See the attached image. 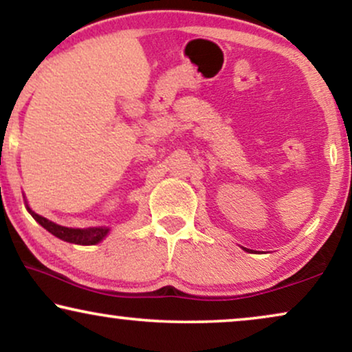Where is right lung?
I'll return each instance as SVG.
<instances>
[{"mask_svg":"<svg viewBox=\"0 0 352 352\" xmlns=\"http://www.w3.org/2000/svg\"><path fill=\"white\" fill-rule=\"evenodd\" d=\"M30 214L35 218L36 223H40L46 230H50L52 235H56L57 239L64 240V242L69 243H76V245H94L102 240L105 235H107L109 229L105 228H93V229H70L64 228V226L51 223L50 219L43 218V216L33 213V211L28 208Z\"/></svg>","mask_w":352,"mask_h":352,"instance_id":"add662e5","label":"right lung"}]
</instances>
